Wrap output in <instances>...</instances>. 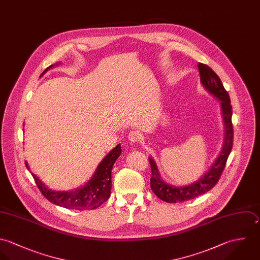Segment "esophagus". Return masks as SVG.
Here are the masks:
<instances>
[{"label": "esophagus", "instance_id": "1", "mask_svg": "<svg viewBox=\"0 0 260 260\" xmlns=\"http://www.w3.org/2000/svg\"><path fill=\"white\" fill-rule=\"evenodd\" d=\"M141 139H142V137H141V134L139 132L132 131V132L128 133V140H129L131 143L138 144V143L141 142Z\"/></svg>", "mask_w": 260, "mask_h": 260}]
</instances>
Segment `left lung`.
Here are the masks:
<instances>
[{
  "instance_id": "obj_1",
  "label": "left lung",
  "mask_w": 260,
  "mask_h": 260,
  "mask_svg": "<svg viewBox=\"0 0 260 260\" xmlns=\"http://www.w3.org/2000/svg\"><path fill=\"white\" fill-rule=\"evenodd\" d=\"M198 68L200 72V80L204 88L214 98L220 101L225 128L224 142L219 156H217L210 170L200 180L188 186L175 187L165 182L160 178L156 161L153 159V157H149L152 169L151 188L156 197L168 203L188 201L211 190L219 181L233 146V125L231 121L232 105L230 103L229 94L225 90L219 76L209 66L203 63H199Z\"/></svg>"
}]
</instances>
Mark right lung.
Instances as JSON below:
<instances>
[{"label":"right lung","instance_id":"obj_1","mask_svg":"<svg viewBox=\"0 0 260 260\" xmlns=\"http://www.w3.org/2000/svg\"><path fill=\"white\" fill-rule=\"evenodd\" d=\"M53 66L54 65H50L47 67L41 76ZM120 154L121 148L120 145H117L104 156L91 179L84 186L75 191H53L45 186L36 175L32 174V176L42 195L53 204L71 210H92L100 207L108 200L111 190V170ZM25 165L29 170L27 161H25Z\"/></svg>","mask_w":260,"mask_h":260}]
</instances>
